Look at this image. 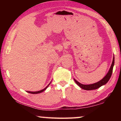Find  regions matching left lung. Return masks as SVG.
Segmentation results:
<instances>
[{
  "label": "left lung",
  "instance_id": "left-lung-1",
  "mask_svg": "<svg viewBox=\"0 0 121 121\" xmlns=\"http://www.w3.org/2000/svg\"><path fill=\"white\" fill-rule=\"evenodd\" d=\"M114 65V56L113 58V60H112V63L111 67H110V69L109 71H108L107 74L106 75L104 78H103L101 80L98 82L97 83L92 84H90V85H84L79 83L78 82H77L76 79H74V81L75 83L79 86V87H81L82 89L85 90H95L97 89H98L100 87H101V86L106 84L107 83L108 81L109 80L110 77H111L112 73V69H113V66Z\"/></svg>",
  "mask_w": 121,
  "mask_h": 121
}]
</instances>
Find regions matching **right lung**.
Returning <instances> with one entry per match:
<instances>
[{
  "instance_id": "add662e5",
  "label": "right lung",
  "mask_w": 121,
  "mask_h": 121,
  "mask_svg": "<svg viewBox=\"0 0 121 121\" xmlns=\"http://www.w3.org/2000/svg\"><path fill=\"white\" fill-rule=\"evenodd\" d=\"M50 83L45 88V89H43V90H40V91H36V92H31V91H26L27 92H28V93H31V94H37V93H41V92H43V91H44L47 88H48V86H49V85L50 84Z\"/></svg>"
}]
</instances>
